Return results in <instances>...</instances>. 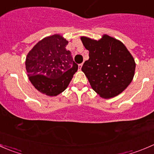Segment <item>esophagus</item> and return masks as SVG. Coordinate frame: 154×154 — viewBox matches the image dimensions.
<instances>
[{
  "label": "esophagus",
  "instance_id": "obj_1",
  "mask_svg": "<svg viewBox=\"0 0 154 154\" xmlns=\"http://www.w3.org/2000/svg\"><path fill=\"white\" fill-rule=\"evenodd\" d=\"M79 69H81V68H82V66H83V63H82V64H80V65H79Z\"/></svg>",
  "mask_w": 154,
  "mask_h": 154
}]
</instances>
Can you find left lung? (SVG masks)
<instances>
[{"label": "left lung", "instance_id": "1", "mask_svg": "<svg viewBox=\"0 0 154 154\" xmlns=\"http://www.w3.org/2000/svg\"><path fill=\"white\" fill-rule=\"evenodd\" d=\"M89 51V59L82 67L91 87L100 97L119 95L133 80L136 70L133 57L119 40L104 34L99 40L80 37Z\"/></svg>", "mask_w": 154, "mask_h": 154}]
</instances>
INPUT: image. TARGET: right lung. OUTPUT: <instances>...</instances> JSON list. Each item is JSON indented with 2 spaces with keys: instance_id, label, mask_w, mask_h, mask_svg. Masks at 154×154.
<instances>
[{
  "instance_id": "obj_1",
  "label": "right lung",
  "mask_w": 154,
  "mask_h": 154,
  "mask_svg": "<svg viewBox=\"0 0 154 154\" xmlns=\"http://www.w3.org/2000/svg\"><path fill=\"white\" fill-rule=\"evenodd\" d=\"M68 41L60 34L40 40L29 51L25 60L29 81L38 91L57 96L66 89L78 66L66 50Z\"/></svg>"
}]
</instances>
